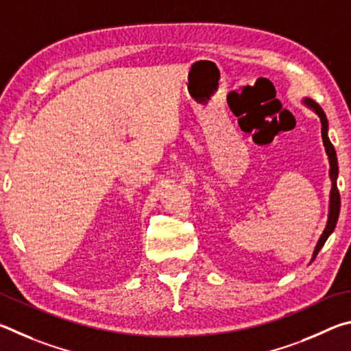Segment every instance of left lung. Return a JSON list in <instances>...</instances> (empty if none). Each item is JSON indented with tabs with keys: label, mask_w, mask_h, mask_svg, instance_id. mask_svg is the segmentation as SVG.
<instances>
[{
	"label": "left lung",
	"mask_w": 351,
	"mask_h": 351,
	"mask_svg": "<svg viewBox=\"0 0 351 351\" xmlns=\"http://www.w3.org/2000/svg\"><path fill=\"white\" fill-rule=\"evenodd\" d=\"M305 104L306 106H310L315 112L319 115V119H321V125H322V140H324V146H325V151H327V156L330 160V179H331V193H330V213H328V222L327 226H325V230L322 232L321 239H319V242L315 248V253H313V261L316 259V256L321 248L324 247L325 241H327L328 236L333 232V230L336 228V223H337V217H339V210H341V195H339V189H337L336 185V180H337V172H339V168H337V157H336V151H335V146L331 145V141L328 138V121H327V117H325V112L322 110V108L319 106L317 103H315L310 98H305Z\"/></svg>",
	"instance_id": "left-lung-1"
}]
</instances>
